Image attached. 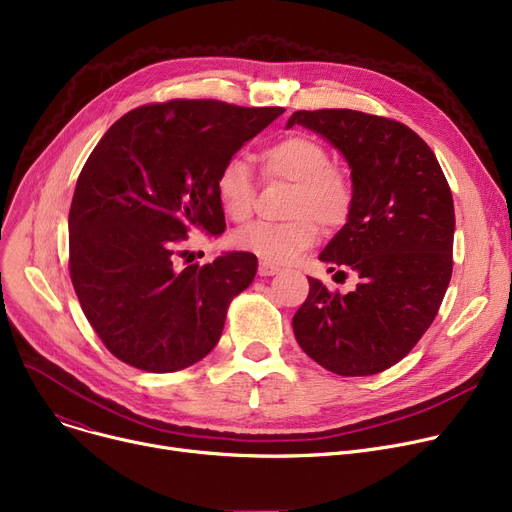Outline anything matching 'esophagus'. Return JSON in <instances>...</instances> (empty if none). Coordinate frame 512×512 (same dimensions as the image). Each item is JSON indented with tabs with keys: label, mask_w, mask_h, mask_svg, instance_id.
<instances>
[{
	"label": "esophagus",
	"mask_w": 512,
	"mask_h": 512,
	"mask_svg": "<svg viewBox=\"0 0 512 512\" xmlns=\"http://www.w3.org/2000/svg\"><path fill=\"white\" fill-rule=\"evenodd\" d=\"M280 271H282L280 265L267 263V261H261V263H259V276H276V274H280Z\"/></svg>",
	"instance_id": "1"
}]
</instances>
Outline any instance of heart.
<instances>
[{
    "mask_svg": "<svg viewBox=\"0 0 512 512\" xmlns=\"http://www.w3.org/2000/svg\"><path fill=\"white\" fill-rule=\"evenodd\" d=\"M263 173L269 179L294 183L288 222H257L234 234V245L255 253L267 263H288L317 243V224L331 230L346 224L352 212L354 189L342 168L331 164L327 148L306 135H290L261 152ZM216 195L224 214L247 222L253 214L255 181L243 156L224 160L216 175Z\"/></svg>",
    "mask_w": 512,
    "mask_h": 512,
    "instance_id": "heart-1",
    "label": "heart"
}]
</instances>
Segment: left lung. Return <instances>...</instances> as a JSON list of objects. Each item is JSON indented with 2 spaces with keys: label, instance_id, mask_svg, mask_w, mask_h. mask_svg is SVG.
<instances>
[{
  "label": "left lung",
  "instance_id": "left-lung-1",
  "mask_svg": "<svg viewBox=\"0 0 512 512\" xmlns=\"http://www.w3.org/2000/svg\"><path fill=\"white\" fill-rule=\"evenodd\" d=\"M311 129L346 158L354 203L319 259L350 267L354 292L309 278L292 319L298 346L342 377L397 364L432 325L453 274L455 208L442 168L407 125L350 109L296 111L286 127ZM344 274V271H337Z\"/></svg>",
  "mask_w": 512,
  "mask_h": 512
}]
</instances>
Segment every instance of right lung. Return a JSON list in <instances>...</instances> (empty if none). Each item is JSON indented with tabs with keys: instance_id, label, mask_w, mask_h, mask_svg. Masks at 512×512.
<instances>
[{
	"instance_id": "obj_1",
	"label": "right lung",
	"mask_w": 512,
	"mask_h": 512,
	"mask_svg": "<svg viewBox=\"0 0 512 512\" xmlns=\"http://www.w3.org/2000/svg\"><path fill=\"white\" fill-rule=\"evenodd\" d=\"M282 113L220 100L146 105L88 156L67 218L70 276L92 329L125 364L175 372L218 344L257 257L232 251L187 267L177 257L191 230L224 232L218 170Z\"/></svg>"
}]
</instances>
